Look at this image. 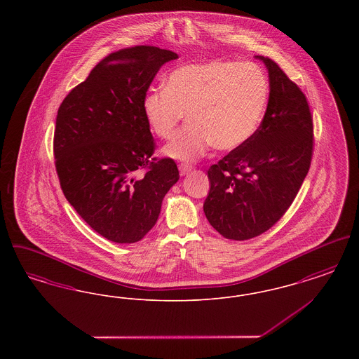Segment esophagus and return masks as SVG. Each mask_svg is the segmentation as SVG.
<instances>
[{"label":"esophagus","mask_w":359,"mask_h":359,"mask_svg":"<svg viewBox=\"0 0 359 359\" xmlns=\"http://www.w3.org/2000/svg\"><path fill=\"white\" fill-rule=\"evenodd\" d=\"M191 171H192V165H189V164H180L179 165V172H180L182 176H186Z\"/></svg>","instance_id":"1"}]
</instances>
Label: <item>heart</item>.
<instances>
[{
  "label": "heart",
  "mask_w": 359,
  "mask_h": 359,
  "mask_svg": "<svg viewBox=\"0 0 359 359\" xmlns=\"http://www.w3.org/2000/svg\"><path fill=\"white\" fill-rule=\"evenodd\" d=\"M269 82L253 63L208 60L173 69L164 90L149 91L142 111L154 136L167 140L187 113L189 123L163 154L194 161L215 145L233 151L259 129L269 102Z\"/></svg>",
  "instance_id": "obj_1"
}]
</instances>
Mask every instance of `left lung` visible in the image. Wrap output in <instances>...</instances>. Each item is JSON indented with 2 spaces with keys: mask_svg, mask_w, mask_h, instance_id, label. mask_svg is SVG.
<instances>
[{
  "mask_svg": "<svg viewBox=\"0 0 359 359\" xmlns=\"http://www.w3.org/2000/svg\"><path fill=\"white\" fill-rule=\"evenodd\" d=\"M256 59L269 74L266 114L255 136L207 171L205 218L234 241L255 238L280 221L307 176L313 148L306 95L272 59Z\"/></svg>",
  "mask_w": 359,
  "mask_h": 359,
  "instance_id": "left-lung-1",
  "label": "left lung"
}]
</instances>
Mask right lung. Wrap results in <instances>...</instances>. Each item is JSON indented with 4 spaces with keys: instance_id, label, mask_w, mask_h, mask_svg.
<instances>
[{
    "instance_id": "add662e5",
    "label": "right lung",
    "mask_w": 359,
    "mask_h": 359,
    "mask_svg": "<svg viewBox=\"0 0 359 359\" xmlns=\"http://www.w3.org/2000/svg\"><path fill=\"white\" fill-rule=\"evenodd\" d=\"M177 57L154 46L113 52L57 110L53 154L60 187L85 222L109 241L144 238L179 180L172 158H152L154 137L142 111L156 74Z\"/></svg>"
}]
</instances>
